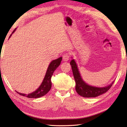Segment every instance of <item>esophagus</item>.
Segmentation results:
<instances>
[{
    "label": "esophagus",
    "mask_w": 127,
    "mask_h": 127,
    "mask_svg": "<svg viewBox=\"0 0 127 127\" xmlns=\"http://www.w3.org/2000/svg\"><path fill=\"white\" fill-rule=\"evenodd\" d=\"M69 59V54L68 53L64 54L63 56V60L64 62H67Z\"/></svg>",
    "instance_id": "esophagus-1"
}]
</instances>
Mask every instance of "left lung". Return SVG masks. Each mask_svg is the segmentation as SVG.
Returning <instances> with one entry per match:
<instances>
[{
    "mask_svg": "<svg viewBox=\"0 0 127 127\" xmlns=\"http://www.w3.org/2000/svg\"><path fill=\"white\" fill-rule=\"evenodd\" d=\"M73 74L76 82V90L79 95L84 97H95L106 92L110 89L114 81L110 85L104 87H97L90 86L86 83L81 78L77 65L74 59L70 62Z\"/></svg>",
    "mask_w": 127,
    "mask_h": 127,
    "instance_id": "left-lung-1",
    "label": "left lung"
}]
</instances>
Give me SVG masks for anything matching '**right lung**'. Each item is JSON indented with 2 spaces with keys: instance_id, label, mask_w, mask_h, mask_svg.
Listing matches in <instances>:
<instances>
[{
  "instance_id": "right-lung-1",
  "label": "right lung",
  "mask_w": 127,
  "mask_h": 127,
  "mask_svg": "<svg viewBox=\"0 0 127 127\" xmlns=\"http://www.w3.org/2000/svg\"><path fill=\"white\" fill-rule=\"evenodd\" d=\"M15 29L13 31L12 33L15 31ZM12 35H10L9 36V38ZM62 58L60 57L58 59H57L55 60H54L51 62L49 64V65L48 68V69L46 70V73L45 76L40 86V87L32 93H30L29 94H21L20 92H17V93L21 95L26 96L27 98H38L42 96L45 95L48 93V92L50 91L51 87V78L52 77L54 72L55 70L59 66L61 63L62 62Z\"/></svg>"
}]
</instances>
